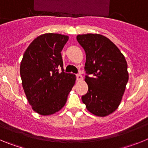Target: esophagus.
Wrapping results in <instances>:
<instances>
[{"label":"esophagus","instance_id":"34e87169","mask_svg":"<svg viewBox=\"0 0 148 148\" xmlns=\"http://www.w3.org/2000/svg\"><path fill=\"white\" fill-rule=\"evenodd\" d=\"M76 79L78 81H82V79H83V77H82L81 73H78V74H76Z\"/></svg>","mask_w":148,"mask_h":148}]
</instances>
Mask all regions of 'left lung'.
<instances>
[{
    "instance_id": "1",
    "label": "left lung",
    "mask_w": 148,
    "mask_h": 148,
    "mask_svg": "<svg viewBox=\"0 0 148 148\" xmlns=\"http://www.w3.org/2000/svg\"><path fill=\"white\" fill-rule=\"evenodd\" d=\"M76 38L86 53L88 91L82 95V101L92 114L108 116L119 106L128 82L125 56L104 35L90 33L78 35Z\"/></svg>"
}]
</instances>
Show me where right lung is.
I'll return each mask as SVG.
<instances>
[{"mask_svg":"<svg viewBox=\"0 0 148 148\" xmlns=\"http://www.w3.org/2000/svg\"><path fill=\"white\" fill-rule=\"evenodd\" d=\"M68 39L67 35L61 34H43L29 44L23 56L22 86L33 110L42 116L59 111L75 84V75L64 73L63 68L61 52Z\"/></svg>","mask_w":148,"mask_h":148,"instance_id":"1","label":"right lung"}]
</instances>
